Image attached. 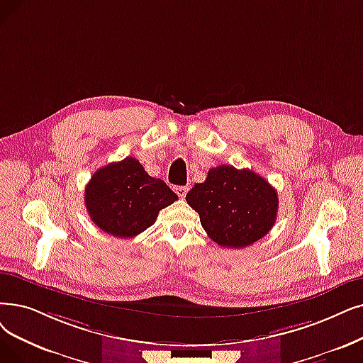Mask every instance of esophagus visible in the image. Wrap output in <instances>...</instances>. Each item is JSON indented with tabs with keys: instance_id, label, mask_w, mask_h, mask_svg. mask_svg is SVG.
<instances>
[{
	"instance_id": "esophagus-1",
	"label": "esophagus",
	"mask_w": 363,
	"mask_h": 363,
	"mask_svg": "<svg viewBox=\"0 0 363 363\" xmlns=\"http://www.w3.org/2000/svg\"><path fill=\"white\" fill-rule=\"evenodd\" d=\"M175 193H177L181 199H184V197L186 196V193H188V186H175Z\"/></svg>"
}]
</instances>
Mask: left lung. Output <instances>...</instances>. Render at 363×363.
<instances>
[{
    "mask_svg": "<svg viewBox=\"0 0 363 363\" xmlns=\"http://www.w3.org/2000/svg\"><path fill=\"white\" fill-rule=\"evenodd\" d=\"M200 215L209 238L223 247L240 249L258 242L277 218V191L249 169L218 166L185 197Z\"/></svg>",
    "mask_w": 363,
    "mask_h": 363,
    "instance_id": "1",
    "label": "left lung"
}]
</instances>
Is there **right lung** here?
I'll return each instance as SVG.
<instances>
[{
  "label": "right lung",
  "instance_id": "1",
  "mask_svg": "<svg viewBox=\"0 0 363 363\" xmlns=\"http://www.w3.org/2000/svg\"><path fill=\"white\" fill-rule=\"evenodd\" d=\"M84 194L90 219L120 239L145 231L163 208L178 200L164 181L150 177L133 157L94 172Z\"/></svg>",
  "mask_w": 363,
  "mask_h": 363
}]
</instances>
